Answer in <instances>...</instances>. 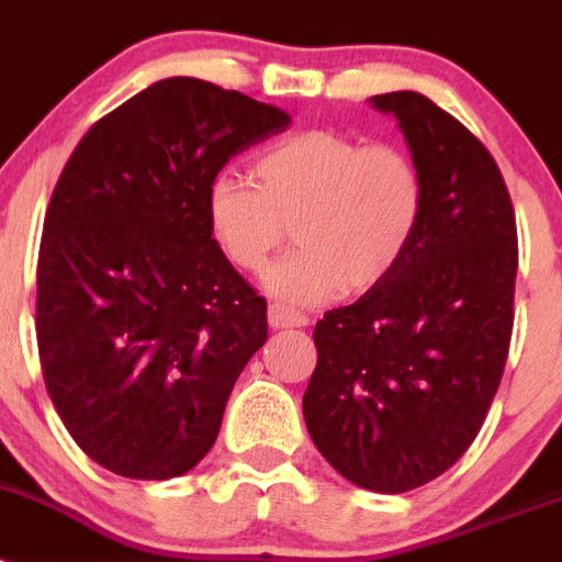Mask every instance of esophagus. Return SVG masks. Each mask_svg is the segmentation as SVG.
Segmentation results:
<instances>
[{
  "mask_svg": "<svg viewBox=\"0 0 562 562\" xmlns=\"http://www.w3.org/2000/svg\"><path fill=\"white\" fill-rule=\"evenodd\" d=\"M267 317H270L272 329H297V326L310 324V317H306L304 312L290 310V306H281V304H272L270 312H267Z\"/></svg>",
  "mask_w": 562,
  "mask_h": 562,
  "instance_id": "34e87169",
  "label": "esophagus"
}]
</instances>
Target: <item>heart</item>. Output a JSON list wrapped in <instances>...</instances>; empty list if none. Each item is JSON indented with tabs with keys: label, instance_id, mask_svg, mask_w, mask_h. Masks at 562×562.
Returning a JSON list of instances; mask_svg holds the SVG:
<instances>
[{
	"label": "heart",
	"instance_id": "b5f03b06",
	"mask_svg": "<svg viewBox=\"0 0 562 562\" xmlns=\"http://www.w3.org/2000/svg\"><path fill=\"white\" fill-rule=\"evenodd\" d=\"M256 180L216 173L207 186V231L238 270L261 272L297 236V250L272 265L265 286L286 304L315 306L346 286L382 284L414 245L425 213V180L408 151L310 128L256 157Z\"/></svg>",
	"mask_w": 562,
	"mask_h": 562
}]
</instances>
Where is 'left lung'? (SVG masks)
Segmentation results:
<instances>
[{"label": "left lung", "mask_w": 562, "mask_h": 562, "mask_svg": "<svg viewBox=\"0 0 562 562\" xmlns=\"http://www.w3.org/2000/svg\"><path fill=\"white\" fill-rule=\"evenodd\" d=\"M394 114L425 180L414 245L382 284L315 326L304 394L315 448L371 493H408L479 436L513 335L518 233L493 154L430 98H369Z\"/></svg>", "instance_id": "8db88e82"}]
</instances>
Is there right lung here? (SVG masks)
I'll list each match as a JSON object with an SVG mask.
<instances>
[{
	"instance_id": "1",
	"label": "right lung",
	"mask_w": 562,
	"mask_h": 562,
	"mask_svg": "<svg viewBox=\"0 0 562 562\" xmlns=\"http://www.w3.org/2000/svg\"><path fill=\"white\" fill-rule=\"evenodd\" d=\"M270 103L166 78L83 134L44 216L36 337L78 448L123 479L188 473L267 340V301L207 231V186L290 126Z\"/></svg>"
}]
</instances>
